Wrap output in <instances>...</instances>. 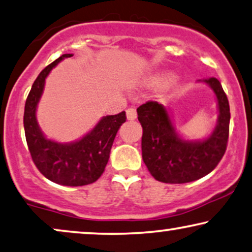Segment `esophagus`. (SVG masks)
Instances as JSON below:
<instances>
[{"mask_svg": "<svg viewBox=\"0 0 252 252\" xmlns=\"http://www.w3.org/2000/svg\"><path fill=\"white\" fill-rule=\"evenodd\" d=\"M137 118V111L134 107H130L126 109V119L130 120V121H132Z\"/></svg>", "mask_w": 252, "mask_h": 252, "instance_id": "obj_1", "label": "esophagus"}]
</instances>
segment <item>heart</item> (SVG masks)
<instances>
[{
  "label": "heart",
  "instance_id": "1",
  "mask_svg": "<svg viewBox=\"0 0 252 252\" xmlns=\"http://www.w3.org/2000/svg\"><path fill=\"white\" fill-rule=\"evenodd\" d=\"M162 79H160V77H157V79H154L153 80V82H155V83H158V82H160Z\"/></svg>",
  "mask_w": 252,
  "mask_h": 252
}]
</instances>
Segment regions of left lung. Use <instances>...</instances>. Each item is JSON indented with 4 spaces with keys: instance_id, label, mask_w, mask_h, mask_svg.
I'll return each mask as SVG.
<instances>
[{
    "instance_id": "left-lung-1",
    "label": "left lung",
    "mask_w": 252,
    "mask_h": 252,
    "mask_svg": "<svg viewBox=\"0 0 252 252\" xmlns=\"http://www.w3.org/2000/svg\"><path fill=\"white\" fill-rule=\"evenodd\" d=\"M216 94L219 116L217 126L203 141H186L176 133L168 112L158 101H147L137 108L143 126L141 152L148 171L166 184L194 182L210 173L224 157L229 133L227 95L216 77L203 80Z\"/></svg>"
}]
</instances>
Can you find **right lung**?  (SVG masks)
<instances>
[{
  "instance_id": "add662e5",
  "label": "right lung",
  "mask_w": 252,
  "mask_h": 252,
  "mask_svg": "<svg viewBox=\"0 0 252 252\" xmlns=\"http://www.w3.org/2000/svg\"><path fill=\"white\" fill-rule=\"evenodd\" d=\"M72 56L63 55L38 74L25 104L24 127L32 160L45 178L63 186H84L94 183L105 171L113 141L126 116V112L105 116L75 143L59 144L43 136L36 121V106L45 77L60 60Z\"/></svg>"
}]
</instances>
